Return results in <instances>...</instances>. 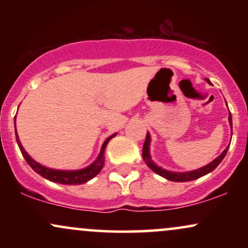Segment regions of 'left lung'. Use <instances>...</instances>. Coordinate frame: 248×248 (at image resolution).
Segmentation results:
<instances>
[{"label":"left lung","mask_w":248,"mask_h":248,"mask_svg":"<svg viewBox=\"0 0 248 248\" xmlns=\"http://www.w3.org/2000/svg\"><path fill=\"white\" fill-rule=\"evenodd\" d=\"M206 80H207V82H210L209 79H206ZM229 121H230V124H231V127H232L231 113H230ZM149 142H150V136H149V134L147 133L146 141H144L143 149H142V157H143V161L146 162L147 166L149 167L150 169L153 170V171H155L156 173H157V175H160V176H162V177L169 179V181H172V182L193 181V179H197L199 177H202V176L206 175V173L211 172L212 170H215L216 168L218 167V164L220 163L221 161H223L225 155H226L227 150H229V147H227L226 149H225L223 152V154H221V155H219L215 161H212L211 163L207 164V166H205V167L201 168V169L193 170V171H189V172H172V171H167V170H164V169H162V168L157 167L152 161V158H150V155H149Z\"/></svg>","instance_id":"obj_1"}]
</instances>
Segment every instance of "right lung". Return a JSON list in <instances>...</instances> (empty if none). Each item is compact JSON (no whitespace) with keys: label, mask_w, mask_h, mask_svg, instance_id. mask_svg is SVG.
Here are the masks:
<instances>
[{"label":"right lung","mask_w":248,"mask_h":248,"mask_svg":"<svg viewBox=\"0 0 248 248\" xmlns=\"http://www.w3.org/2000/svg\"><path fill=\"white\" fill-rule=\"evenodd\" d=\"M114 136L115 134H113L112 136H109V138L104 142V144H102V148H101V152L99 154L98 158H96V160L93 162L90 167L85 168V169H81V170H76V171H62V170L49 169V168L41 166V164L37 163L36 161H33L32 158L28 155V153L25 152L24 148L22 147L21 142H19L17 132H16V141H17V144H18L19 149H21L22 155L24 156L25 161L28 162V164H29V166L32 168L37 173H39V175L43 176L44 178L49 179V181L56 182V183L67 184V186H71V184H72V186H76V184L86 183L87 181L92 179L94 176H96L99 172H100V170L102 169V167H104V163H105V156H104L105 149H106L108 141H109L112 138H114Z\"/></svg>","instance_id":"right-lung-1"}]
</instances>
